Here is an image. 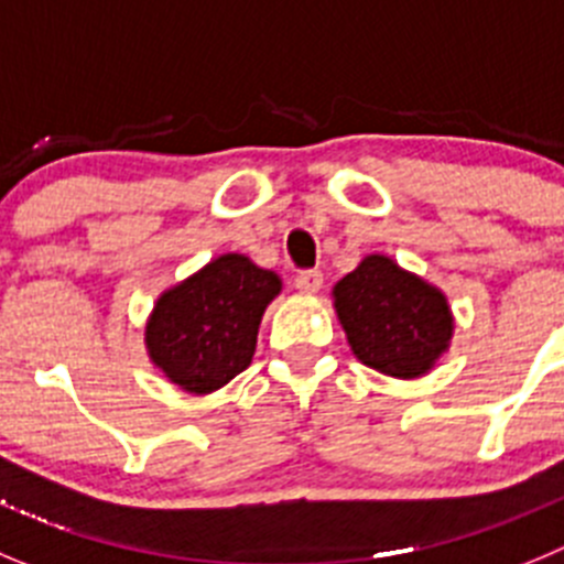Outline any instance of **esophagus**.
Here are the masks:
<instances>
[{
  "label": "esophagus",
  "mask_w": 564,
  "mask_h": 564,
  "mask_svg": "<svg viewBox=\"0 0 564 564\" xmlns=\"http://www.w3.org/2000/svg\"><path fill=\"white\" fill-rule=\"evenodd\" d=\"M294 286L301 289L303 294L319 292V289H323V272H319V270L297 272V278H294Z\"/></svg>",
  "instance_id": "34e87169"
}]
</instances>
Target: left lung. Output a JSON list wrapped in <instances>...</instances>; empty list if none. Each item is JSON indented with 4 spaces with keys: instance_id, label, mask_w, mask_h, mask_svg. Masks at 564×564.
I'll list each match as a JSON object with an SVG mask.
<instances>
[{
    "instance_id": "obj_1",
    "label": "left lung",
    "mask_w": 564,
    "mask_h": 564,
    "mask_svg": "<svg viewBox=\"0 0 564 564\" xmlns=\"http://www.w3.org/2000/svg\"><path fill=\"white\" fill-rule=\"evenodd\" d=\"M334 308L354 357L395 379L424 377L453 339L444 292L388 256H365L334 286Z\"/></svg>"
}]
</instances>
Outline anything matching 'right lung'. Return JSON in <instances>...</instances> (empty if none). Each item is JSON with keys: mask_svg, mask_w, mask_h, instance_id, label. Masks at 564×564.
<instances>
[{"mask_svg": "<svg viewBox=\"0 0 564 564\" xmlns=\"http://www.w3.org/2000/svg\"><path fill=\"white\" fill-rule=\"evenodd\" d=\"M281 294V278L247 256L227 252L165 289L145 323L156 368L187 393L225 388L252 362L258 326Z\"/></svg>", "mask_w": 564, "mask_h": 564, "instance_id": "add662e5", "label": "right lung"}]
</instances>
